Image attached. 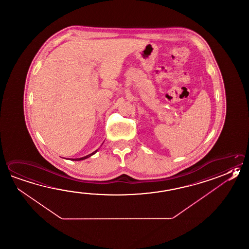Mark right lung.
<instances>
[{"label": "right lung", "instance_id": "right-lung-1", "mask_svg": "<svg viewBox=\"0 0 249 249\" xmlns=\"http://www.w3.org/2000/svg\"><path fill=\"white\" fill-rule=\"evenodd\" d=\"M97 151H98V150H96V151H94V152H92L91 154H89V155L85 156V157H84V158H80V159H75V160H76V161H79V160H85V159H88V158H89L90 156H92L93 155V154H95V153H96Z\"/></svg>", "mask_w": 249, "mask_h": 249}]
</instances>
